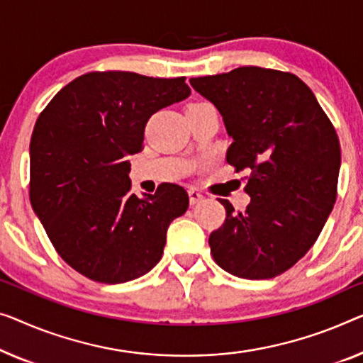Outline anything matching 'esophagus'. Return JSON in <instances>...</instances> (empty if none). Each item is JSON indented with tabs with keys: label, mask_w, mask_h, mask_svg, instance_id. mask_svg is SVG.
I'll return each mask as SVG.
<instances>
[{
	"label": "esophagus",
	"mask_w": 363,
	"mask_h": 363,
	"mask_svg": "<svg viewBox=\"0 0 363 363\" xmlns=\"http://www.w3.org/2000/svg\"><path fill=\"white\" fill-rule=\"evenodd\" d=\"M202 200H203V196L200 192H197L196 189H191V191H189V202H191V205H196L199 202H202Z\"/></svg>",
	"instance_id": "obj_1"
}]
</instances>
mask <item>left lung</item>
<instances>
[{"label": "left lung", "instance_id": "8db88e82", "mask_svg": "<svg viewBox=\"0 0 363 363\" xmlns=\"http://www.w3.org/2000/svg\"><path fill=\"white\" fill-rule=\"evenodd\" d=\"M191 86L223 117L233 143L226 161L247 169L251 202L208 238L218 266L241 279H272L320 236L336 202L340 145L315 94L291 73L240 67Z\"/></svg>", "mask_w": 363, "mask_h": 363}]
</instances>
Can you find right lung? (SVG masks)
<instances>
[{
    "label": "right lung",
    "instance_id": "right-lung-1",
    "mask_svg": "<svg viewBox=\"0 0 363 363\" xmlns=\"http://www.w3.org/2000/svg\"><path fill=\"white\" fill-rule=\"evenodd\" d=\"M186 78L93 72L58 91L30 138V203L68 266L102 284L150 272L163 256L167 226L186 213L176 184L130 191L127 156L143 148L155 112L191 96Z\"/></svg>",
    "mask_w": 363,
    "mask_h": 363
}]
</instances>
